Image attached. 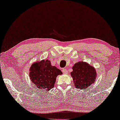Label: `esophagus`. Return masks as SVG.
<instances>
[{"label": "esophagus", "mask_w": 120, "mask_h": 120, "mask_svg": "<svg viewBox=\"0 0 120 120\" xmlns=\"http://www.w3.org/2000/svg\"><path fill=\"white\" fill-rule=\"evenodd\" d=\"M62 72H63V73H65V74H67L68 73V70H67V69H66V68H63Z\"/></svg>", "instance_id": "esophagus-1"}]
</instances>
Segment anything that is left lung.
Listing matches in <instances>:
<instances>
[{"label": "left lung", "instance_id": "1", "mask_svg": "<svg viewBox=\"0 0 120 120\" xmlns=\"http://www.w3.org/2000/svg\"><path fill=\"white\" fill-rule=\"evenodd\" d=\"M71 72L75 88L86 89L96 80L97 73L95 68L86 62H79L74 65Z\"/></svg>", "mask_w": 120, "mask_h": 120}]
</instances>
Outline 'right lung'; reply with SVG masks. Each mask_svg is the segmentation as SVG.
<instances>
[{
    "label": "right lung",
    "mask_w": 120,
    "mask_h": 120,
    "mask_svg": "<svg viewBox=\"0 0 120 120\" xmlns=\"http://www.w3.org/2000/svg\"><path fill=\"white\" fill-rule=\"evenodd\" d=\"M61 74V71L52 66L50 60H46L33 63L29 76L37 88L47 92L54 87L56 77Z\"/></svg>",
    "instance_id": "1"
}]
</instances>
